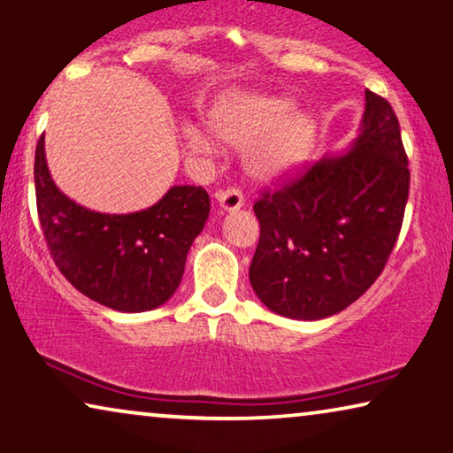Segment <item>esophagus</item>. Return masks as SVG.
I'll return each mask as SVG.
<instances>
[{
  "mask_svg": "<svg viewBox=\"0 0 453 453\" xmlns=\"http://www.w3.org/2000/svg\"><path fill=\"white\" fill-rule=\"evenodd\" d=\"M219 207L224 211H238V209L244 205V195H242L238 188H226V191H219L215 195Z\"/></svg>",
  "mask_w": 453,
  "mask_h": 453,
  "instance_id": "esophagus-1",
  "label": "esophagus"
}]
</instances>
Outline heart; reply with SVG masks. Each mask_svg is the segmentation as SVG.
<instances>
[{"mask_svg": "<svg viewBox=\"0 0 453 453\" xmlns=\"http://www.w3.org/2000/svg\"><path fill=\"white\" fill-rule=\"evenodd\" d=\"M218 134L229 144L248 146L244 165L252 177L273 180L285 177L307 158L315 138V121L307 113H295V104L287 97L232 96L213 116ZM205 148H215L209 132L199 136Z\"/></svg>", "mask_w": 453, "mask_h": 453, "instance_id": "obj_1", "label": "heart"}]
</instances>
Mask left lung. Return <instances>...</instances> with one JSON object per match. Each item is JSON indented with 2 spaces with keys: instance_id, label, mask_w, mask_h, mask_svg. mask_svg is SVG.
I'll return each mask as SVG.
<instances>
[{
  "instance_id": "8db88e82",
  "label": "left lung",
  "mask_w": 453,
  "mask_h": 453,
  "mask_svg": "<svg viewBox=\"0 0 453 453\" xmlns=\"http://www.w3.org/2000/svg\"><path fill=\"white\" fill-rule=\"evenodd\" d=\"M407 165L393 107L366 91L360 127L346 150L262 195L254 203L260 242L250 285L270 311L326 319L368 291L399 238Z\"/></svg>"
}]
</instances>
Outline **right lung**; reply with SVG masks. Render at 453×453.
Listing matches in <instances>:
<instances>
[{
  "instance_id": "1",
  "label": "right lung",
  "mask_w": 453,
  "mask_h": 453,
  "mask_svg": "<svg viewBox=\"0 0 453 453\" xmlns=\"http://www.w3.org/2000/svg\"><path fill=\"white\" fill-rule=\"evenodd\" d=\"M34 187L40 226L60 273L77 291L119 313L152 311L171 299L209 218L207 191L191 185H174L134 213L83 207L52 180L44 136L36 146Z\"/></svg>"
}]
</instances>
